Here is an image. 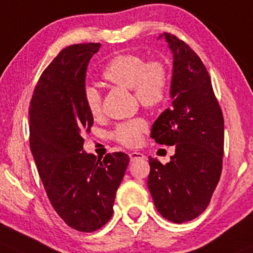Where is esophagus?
<instances>
[{
    "mask_svg": "<svg viewBox=\"0 0 253 253\" xmlns=\"http://www.w3.org/2000/svg\"><path fill=\"white\" fill-rule=\"evenodd\" d=\"M129 157H130V160H131L132 162H134V161L144 160L145 156L142 155L141 152H130V153H129Z\"/></svg>",
    "mask_w": 253,
    "mask_h": 253,
    "instance_id": "esophagus-1",
    "label": "esophagus"
}]
</instances>
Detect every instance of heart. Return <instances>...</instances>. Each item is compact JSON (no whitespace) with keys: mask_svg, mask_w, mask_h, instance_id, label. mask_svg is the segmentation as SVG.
Returning <instances> with one entry per match:
<instances>
[{"mask_svg":"<svg viewBox=\"0 0 253 253\" xmlns=\"http://www.w3.org/2000/svg\"><path fill=\"white\" fill-rule=\"evenodd\" d=\"M106 82L124 88H132L135 97L142 106L155 108L165 102L168 93V73L165 64L158 61L146 63L139 54H119L108 62L102 73ZM84 102L91 117L97 118L101 114V95L93 86L84 91ZM146 122L135 118L119 124L113 132V137L126 146H136L141 142L146 131Z\"/></svg>","mask_w":253,"mask_h":253,"instance_id":"heart-1","label":"heart"}]
</instances>
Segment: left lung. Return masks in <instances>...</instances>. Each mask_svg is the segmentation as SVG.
I'll return each instance as SVG.
<instances>
[{
  "mask_svg": "<svg viewBox=\"0 0 253 253\" xmlns=\"http://www.w3.org/2000/svg\"><path fill=\"white\" fill-rule=\"evenodd\" d=\"M173 59L171 107L156 119L151 137L174 146L170 162L150 157L147 186L156 208L173 223L199 217L210 205L222 173L224 119L200 57L184 41L165 33Z\"/></svg>",
  "mask_w": 253,
  "mask_h": 253,
  "instance_id": "left-lung-1",
  "label": "left lung"
}]
</instances>
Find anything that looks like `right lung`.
<instances>
[{
  "mask_svg": "<svg viewBox=\"0 0 253 253\" xmlns=\"http://www.w3.org/2000/svg\"><path fill=\"white\" fill-rule=\"evenodd\" d=\"M101 43L62 49L41 75L30 102V148L52 206L70 228L91 233L111 219L129 165L123 152L103 160L84 151L93 117L84 102L88 62Z\"/></svg>",
  "mask_w": 253,
  "mask_h": 253,
  "instance_id": "add662e5",
  "label": "right lung"
}]
</instances>
